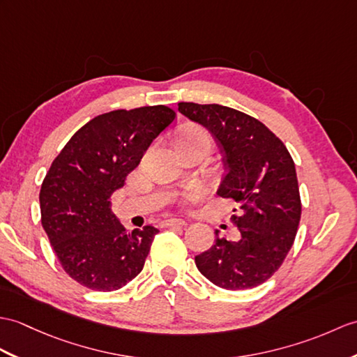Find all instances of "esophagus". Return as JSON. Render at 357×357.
I'll list each match as a JSON object with an SVG mask.
<instances>
[{"mask_svg": "<svg viewBox=\"0 0 357 357\" xmlns=\"http://www.w3.org/2000/svg\"><path fill=\"white\" fill-rule=\"evenodd\" d=\"M187 222L182 219H167L161 223V227H185Z\"/></svg>", "mask_w": 357, "mask_h": 357, "instance_id": "obj_1", "label": "esophagus"}]
</instances>
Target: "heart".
I'll return each mask as SVG.
<instances>
[{"label":"heart","instance_id":"b5f03b06","mask_svg":"<svg viewBox=\"0 0 357 357\" xmlns=\"http://www.w3.org/2000/svg\"><path fill=\"white\" fill-rule=\"evenodd\" d=\"M192 138H206L210 139V135L202 128H196V126H190L185 128L184 130L181 132L178 139H192ZM205 193V187L201 184H192L184 193V197L187 201H195V199L201 197Z\"/></svg>","mask_w":357,"mask_h":357}]
</instances>
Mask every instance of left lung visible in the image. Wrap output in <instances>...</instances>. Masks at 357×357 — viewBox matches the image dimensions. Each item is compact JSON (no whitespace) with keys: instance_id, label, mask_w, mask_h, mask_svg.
Masks as SVG:
<instances>
[{"instance_id":"left-lung-1","label":"left lung","mask_w":357,"mask_h":357,"mask_svg":"<svg viewBox=\"0 0 357 357\" xmlns=\"http://www.w3.org/2000/svg\"><path fill=\"white\" fill-rule=\"evenodd\" d=\"M190 120L216 138L225 176L218 195L238 205L233 223L240 238L219 237L195 257L204 277L228 291L264 283L291 251L301 219V197L291 153L272 130L245 112L222 105L178 103Z\"/></svg>"}]
</instances>
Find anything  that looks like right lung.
<instances>
[{
	"label": "right lung",
	"instance_id": "add662e5",
	"mask_svg": "<svg viewBox=\"0 0 357 357\" xmlns=\"http://www.w3.org/2000/svg\"><path fill=\"white\" fill-rule=\"evenodd\" d=\"M175 117L164 105L97 115L50 165L39 193L40 223L61 266L79 284L111 292L143 271L160 231L124 229L111 196Z\"/></svg>",
	"mask_w": 357,
	"mask_h": 357
}]
</instances>
